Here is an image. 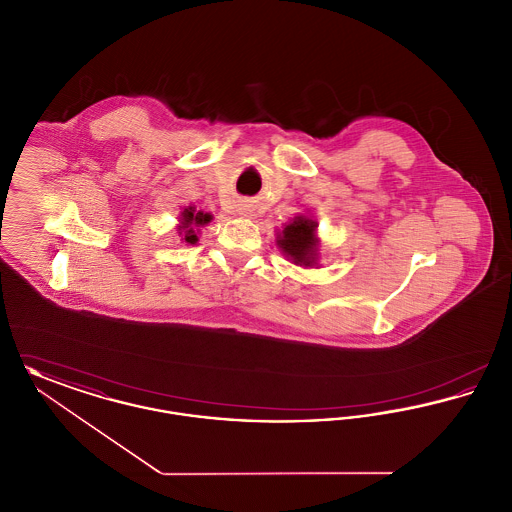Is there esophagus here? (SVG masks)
Returning a JSON list of instances; mask_svg holds the SVG:
<instances>
[{"instance_id": "34e87169", "label": "esophagus", "mask_w": 512, "mask_h": 512, "mask_svg": "<svg viewBox=\"0 0 512 512\" xmlns=\"http://www.w3.org/2000/svg\"><path fill=\"white\" fill-rule=\"evenodd\" d=\"M236 211H238V215H242V217H249V215H251V205H247V203H240Z\"/></svg>"}]
</instances>
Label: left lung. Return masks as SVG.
I'll return each mask as SVG.
<instances>
[{"label": "left lung", "mask_w": 512, "mask_h": 512, "mask_svg": "<svg viewBox=\"0 0 512 512\" xmlns=\"http://www.w3.org/2000/svg\"><path fill=\"white\" fill-rule=\"evenodd\" d=\"M317 226V220L299 215L290 220V224H286L282 232L276 234V245L293 265H299V267L317 265Z\"/></svg>", "instance_id": "8db88e82"}]
</instances>
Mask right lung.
<instances>
[{"instance_id":"right-lung-1","label":"right lung","mask_w":512,"mask_h":512,"mask_svg":"<svg viewBox=\"0 0 512 512\" xmlns=\"http://www.w3.org/2000/svg\"><path fill=\"white\" fill-rule=\"evenodd\" d=\"M213 220V215L203 213V211H195V207H186L180 213V226H178V234L182 236V242L186 244H197V230L205 224H209Z\"/></svg>"}]
</instances>
